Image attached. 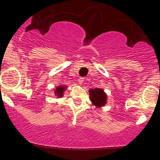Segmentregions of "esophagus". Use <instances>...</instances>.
<instances>
[{
	"label": "esophagus",
	"instance_id": "34e87169",
	"mask_svg": "<svg viewBox=\"0 0 160 160\" xmlns=\"http://www.w3.org/2000/svg\"><path fill=\"white\" fill-rule=\"evenodd\" d=\"M83 80H84L83 78H80L78 79V82L80 84H82V82H83Z\"/></svg>",
	"mask_w": 160,
	"mask_h": 160
}]
</instances>
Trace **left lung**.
I'll use <instances>...</instances> for the list:
<instances>
[{
  "instance_id": "left-lung-1",
  "label": "left lung",
  "mask_w": 160,
  "mask_h": 160,
  "mask_svg": "<svg viewBox=\"0 0 160 160\" xmlns=\"http://www.w3.org/2000/svg\"><path fill=\"white\" fill-rule=\"evenodd\" d=\"M89 98L95 107L102 108L107 103V95L102 89L95 88L89 90Z\"/></svg>"
}]
</instances>
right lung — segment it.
Returning <instances> with one entry per match:
<instances>
[{"instance_id":"right-lung-1","label":"right lung","mask_w":160,"mask_h":160,"mask_svg":"<svg viewBox=\"0 0 160 160\" xmlns=\"http://www.w3.org/2000/svg\"><path fill=\"white\" fill-rule=\"evenodd\" d=\"M66 87H67V86H58V87L55 89V95H56L58 98H62V97L63 96V93L66 89Z\"/></svg>"}]
</instances>
